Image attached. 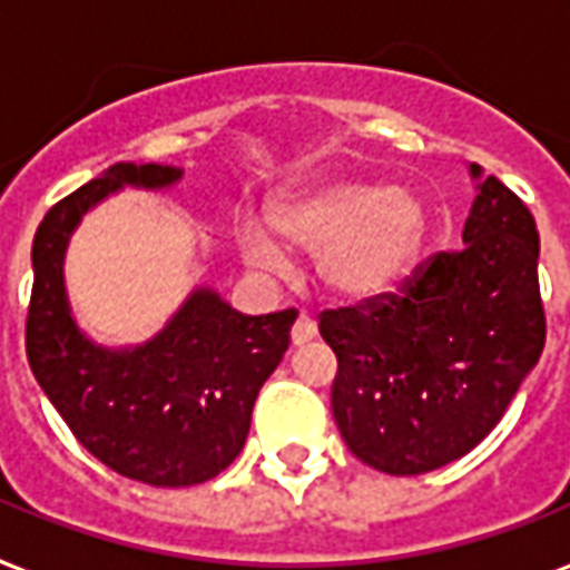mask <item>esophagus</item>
<instances>
[{
    "label": "esophagus",
    "mask_w": 570,
    "mask_h": 570,
    "mask_svg": "<svg viewBox=\"0 0 570 570\" xmlns=\"http://www.w3.org/2000/svg\"><path fill=\"white\" fill-rule=\"evenodd\" d=\"M314 338H317V323L307 317V314H302V317L296 320V326H293V344L302 347V344H307V341Z\"/></svg>",
    "instance_id": "esophagus-1"
}]
</instances>
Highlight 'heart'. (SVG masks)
<instances>
[{"label":"heart","mask_w":570,"mask_h":570,"mask_svg":"<svg viewBox=\"0 0 570 570\" xmlns=\"http://www.w3.org/2000/svg\"><path fill=\"white\" fill-rule=\"evenodd\" d=\"M265 220L268 226L256 220L238 226V250L250 272L263 277L286 272L277 234L289 247L317 253L320 281L347 302L399 293L423 259L432 229L420 193L371 175L289 180L268 196Z\"/></svg>","instance_id":"heart-1"}]
</instances>
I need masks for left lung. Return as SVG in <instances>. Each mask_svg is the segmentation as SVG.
<instances>
[{"label": "left lung", "mask_w": 570, "mask_h": 570, "mask_svg": "<svg viewBox=\"0 0 570 570\" xmlns=\"http://www.w3.org/2000/svg\"><path fill=\"white\" fill-rule=\"evenodd\" d=\"M462 250L441 253L402 298L328 311L338 356L332 414L350 453L383 474L435 471L495 429L543 350L534 217L499 178L468 166Z\"/></svg>", "instance_id": "left-lung-1"}]
</instances>
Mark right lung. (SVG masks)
<instances>
[{
    "label": "right lung",
    "instance_id": "right-lung-1",
    "mask_svg": "<svg viewBox=\"0 0 570 570\" xmlns=\"http://www.w3.org/2000/svg\"><path fill=\"white\" fill-rule=\"evenodd\" d=\"M180 178L178 166L114 163L53 205L32 242L27 356L38 386L92 456L150 487L205 483L235 462L296 323V311L247 317L214 286H193L141 344L111 347L83 332L66 286L71 235L117 193H166Z\"/></svg>",
    "mask_w": 570,
    "mask_h": 570
}]
</instances>
